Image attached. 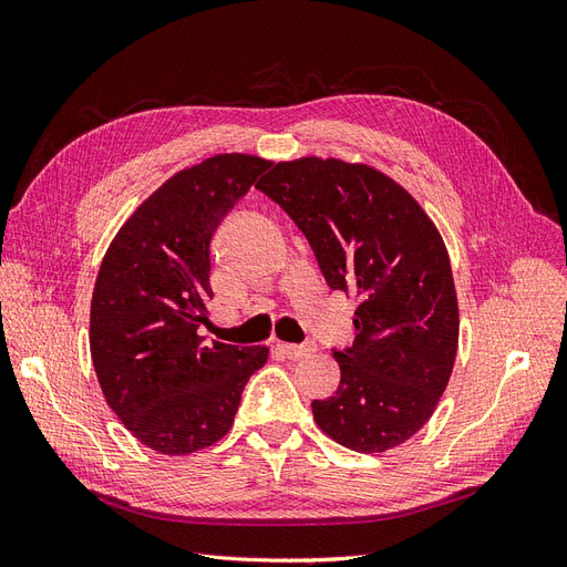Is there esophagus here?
I'll use <instances>...</instances> for the list:
<instances>
[{
  "mask_svg": "<svg viewBox=\"0 0 567 567\" xmlns=\"http://www.w3.org/2000/svg\"><path fill=\"white\" fill-rule=\"evenodd\" d=\"M288 359H302L310 352H315V346H310V342H305V346H293V342H279L277 346Z\"/></svg>",
  "mask_w": 567,
  "mask_h": 567,
  "instance_id": "34e87169",
  "label": "esophagus"
}]
</instances>
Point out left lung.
Returning a JSON list of instances; mask_svg holds the SVG:
<instances>
[{
  "mask_svg": "<svg viewBox=\"0 0 567 567\" xmlns=\"http://www.w3.org/2000/svg\"><path fill=\"white\" fill-rule=\"evenodd\" d=\"M257 188L305 234L329 288L359 300L352 348L333 350L340 385L312 402L317 425L354 452L398 447L433 416L458 348L437 227L406 188L364 163H277Z\"/></svg>",
  "mask_w": 567,
  "mask_h": 567,
  "instance_id": "left-lung-1",
  "label": "left lung"
}]
</instances>
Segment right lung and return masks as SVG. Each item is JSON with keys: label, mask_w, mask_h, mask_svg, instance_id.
<instances>
[{"label": "right lung", "mask_w": 567, "mask_h": 567, "mask_svg": "<svg viewBox=\"0 0 567 567\" xmlns=\"http://www.w3.org/2000/svg\"><path fill=\"white\" fill-rule=\"evenodd\" d=\"M271 163L219 153L179 169L132 213L99 267L90 350L101 390L146 447L184 456L229 433L269 350L205 342L210 241Z\"/></svg>", "instance_id": "right-lung-1"}]
</instances>
